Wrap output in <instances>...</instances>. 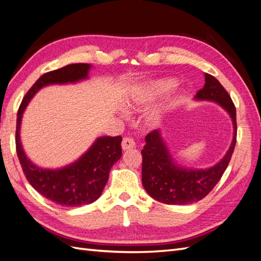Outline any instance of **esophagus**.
<instances>
[{"label": "esophagus", "mask_w": 261, "mask_h": 261, "mask_svg": "<svg viewBox=\"0 0 261 261\" xmlns=\"http://www.w3.org/2000/svg\"><path fill=\"white\" fill-rule=\"evenodd\" d=\"M121 146H122V150H130V148H133L136 146V142L135 140H133L132 138H124L122 140V143H121Z\"/></svg>", "instance_id": "34e87169"}]
</instances>
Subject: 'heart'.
I'll use <instances>...</instances> for the list:
<instances>
[{
    "label": "heart",
    "instance_id": "heart-1",
    "mask_svg": "<svg viewBox=\"0 0 261 261\" xmlns=\"http://www.w3.org/2000/svg\"><path fill=\"white\" fill-rule=\"evenodd\" d=\"M172 85L173 82L170 80H159L152 82L150 85L140 88L138 91H135L126 96L122 100V107L124 110L129 111V113L140 111L146 105H148L155 98V96L167 91ZM175 100L176 99L174 97H169L159 107L148 111L145 116V124L147 126H155L156 124H159L164 111L172 107L175 103Z\"/></svg>",
    "mask_w": 261,
    "mask_h": 261
}]
</instances>
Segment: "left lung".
<instances>
[{"label": "left lung", "instance_id": "8db88e82", "mask_svg": "<svg viewBox=\"0 0 261 261\" xmlns=\"http://www.w3.org/2000/svg\"><path fill=\"white\" fill-rule=\"evenodd\" d=\"M205 84L196 94L197 100L215 101L225 109L233 121V140L228 151L218 164L205 169L182 167L173 160L160 130L145 137L142 153V184L153 199L166 204H190L209 193L224 174L236 144V108L220 82L205 73Z\"/></svg>", "mask_w": 261, "mask_h": 261}]
</instances>
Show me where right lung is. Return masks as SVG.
Wrapping results in <instances>:
<instances>
[{"instance_id":"1","label":"right lung","mask_w":261,"mask_h":261,"mask_svg":"<svg viewBox=\"0 0 261 261\" xmlns=\"http://www.w3.org/2000/svg\"><path fill=\"white\" fill-rule=\"evenodd\" d=\"M89 69L88 63H74L44 73L26 93L17 113L16 152L27 180L44 198L62 206H82L100 197L110 168L121 158L122 138H97L77 161L62 168L46 169L35 165L24 152L19 136L21 118L28 102L43 86L76 83L88 77Z\"/></svg>"}]
</instances>
